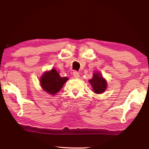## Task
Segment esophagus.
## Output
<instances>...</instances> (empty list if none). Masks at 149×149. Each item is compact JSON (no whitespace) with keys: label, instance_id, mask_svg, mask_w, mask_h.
Listing matches in <instances>:
<instances>
[{"label":"esophagus","instance_id":"1","mask_svg":"<svg viewBox=\"0 0 149 149\" xmlns=\"http://www.w3.org/2000/svg\"><path fill=\"white\" fill-rule=\"evenodd\" d=\"M73 75H74V77L75 78H79V76H80V75H79V73L77 72H74V74H73Z\"/></svg>","mask_w":149,"mask_h":149}]
</instances>
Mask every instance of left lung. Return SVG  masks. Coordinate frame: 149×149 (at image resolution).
Segmentation results:
<instances>
[{"label":"left lung","instance_id":"1","mask_svg":"<svg viewBox=\"0 0 149 149\" xmlns=\"http://www.w3.org/2000/svg\"><path fill=\"white\" fill-rule=\"evenodd\" d=\"M89 82L93 88V91L97 94L104 93L107 88V81L102 77L99 72H96L93 75V78L89 80Z\"/></svg>","mask_w":149,"mask_h":149}]
</instances>
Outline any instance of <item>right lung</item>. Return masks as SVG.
Returning a JSON list of instances; mask_svg holds the SVG:
<instances>
[{"label": "right lung", "mask_w": 149, "mask_h": 149, "mask_svg": "<svg viewBox=\"0 0 149 149\" xmlns=\"http://www.w3.org/2000/svg\"><path fill=\"white\" fill-rule=\"evenodd\" d=\"M68 77H60L55 68L43 73L39 79L40 85L45 92L50 95H54L59 92L67 81Z\"/></svg>", "instance_id": "right-lung-1"}]
</instances>
